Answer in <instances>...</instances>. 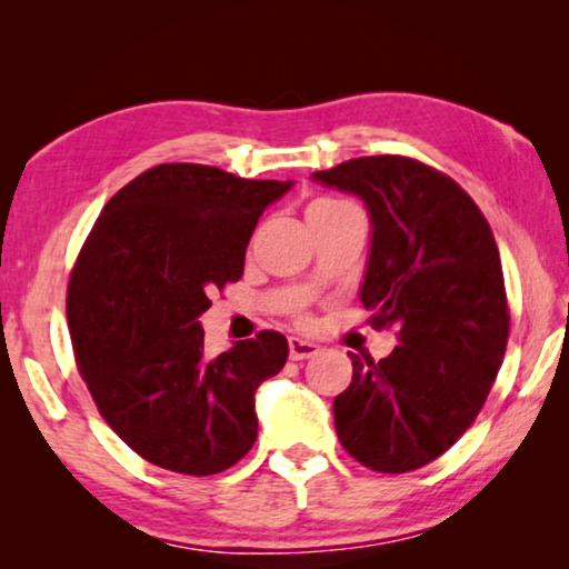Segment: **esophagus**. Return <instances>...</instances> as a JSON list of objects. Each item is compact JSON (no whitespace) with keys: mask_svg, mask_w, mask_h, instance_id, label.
Here are the masks:
<instances>
[{"mask_svg":"<svg viewBox=\"0 0 569 569\" xmlns=\"http://www.w3.org/2000/svg\"><path fill=\"white\" fill-rule=\"evenodd\" d=\"M319 343L308 341V339H298V336H291V341H288V353H291L293 361H303V359H311V356L319 353Z\"/></svg>","mask_w":569,"mask_h":569,"instance_id":"obj_1","label":"esophagus"}]
</instances>
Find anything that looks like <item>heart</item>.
Instances as JSON below:
<instances>
[{
  "instance_id": "heart-1",
  "label": "heart",
  "mask_w": 569,
  "mask_h": 569,
  "mask_svg": "<svg viewBox=\"0 0 569 569\" xmlns=\"http://www.w3.org/2000/svg\"><path fill=\"white\" fill-rule=\"evenodd\" d=\"M333 203H341V200H331V198H321V200H316V203H311V206H333Z\"/></svg>"
}]
</instances>
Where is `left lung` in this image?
I'll list each match as a JSON object with an SVG mask.
<instances>
[{
  "instance_id": "8db88e82",
  "label": "left lung",
  "mask_w": 569,
  "mask_h": 569,
  "mask_svg": "<svg viewBox=\"0 0 569 569\" xmlns=\"http://www.w3.org/2000/svg\"><path fill=\"white\" fill-rule=\"evenodd\" d=\"M313 180L363 200L371 250L359 296L373 326H399L387 359L351 353L336 435L363 467L403 475L465 435L502 366L509 308L492 228L455 180L411 158H353Z\"/></svg>"
}]
</instances>
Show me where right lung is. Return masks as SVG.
I'll return each mask as SVG.
<instances>
[{"label":"right lung","mask_w":569,"mask_h":569,"mask_svg":"<svg viewBox=\"0 0 569 569\" xmlns=\"http://www.w3.org/2000/svg\"><path fill=\"white\" fill-rule=\"evenodd\" d=\"M291 186L166 162L114 192L84 240L67 286L77 366L150 465L208 477L253 447L256 389L283 369L286 336L261 331L210 359L198 319L243 276L258 218Z\"/></svg>","instance_id":"add662e5"}]
</instances>
